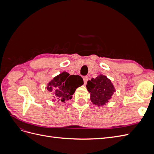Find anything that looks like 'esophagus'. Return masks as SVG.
Wrapping results in <instances>:
<instances>
[{
    "label": "esophagus",
    "instance_id": "esophagus-1",
    "mask_svg": "<svg viewBox=\"0 0 154 154\" xmlns=\"http://www.w3.org/2000/svg\"><path fill=\"white\" fill-rule=\"evenodd\" d=\"M83 82H84V84H86L87 81H88V77L87 76H86L83 77Z\"/></svg>",
    "mask_w": 154,
    "mask_h": 154
}]
</instances>
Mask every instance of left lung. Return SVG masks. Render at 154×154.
<instances>
[{"instance_id":"8db88e82","label":"left lung","mask_w":154,"mask_h":154,"mask_svg":"<svg viewBox=\"0 0 154 154\" xmlns=\"http://www.w3.org/2000/svg\"><path fill=\"white\" fill-rule=\"evenodd\" d=\"M86 87L91 94V101L98 106L105 105L116 91L111 81L101 74L88 80Z\"/></svg>"}]
</instances>
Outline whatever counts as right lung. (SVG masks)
Here are the masks:
<instances>
[{
    "mask_svg": "<svg viewBox=\"0 0 154 154\" xmlns=\"http://www.w3.org/2000/svg\"><path fill=\"white\" fill-rule=\"evenodd\" d=\"M83 84V81L80 76L69 75L67 72H63L48 83L47 89L53 93V101L65 103L72 98L76 88Z\"/></svg>",
    "mask_w": 154,
    "mask_h": 154,
    "instance_id": "1",
    "label": "right lung"
}]
</instances>
